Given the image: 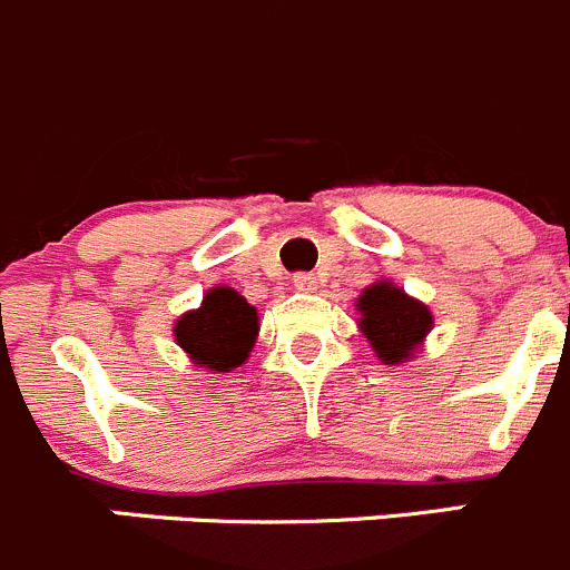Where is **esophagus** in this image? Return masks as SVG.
<instances>
[{
  "instance_id": "esophagus-1",
  "label": "esophagus",
  "mask_w": 570,
  "mask_h": 570,
  "mask_svg": "<svg viewBox=\"0 0 570 570\" xmlns=\"http://www.w3.org/2000/svg\"><path fill=\"white\" fill-rule=\"evenodd\" d=\"M293 285H296L298 291L309 293L318 287V277H315V274H296V277H293Z\"/></svg>"
}]
</instances>
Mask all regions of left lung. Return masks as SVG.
Here are the masks:
<instances>
[{
	"mask_svg": "<svg viewBox=\"0 0 570 570\" xmlns=\"http://www.w3.org/2000/svg\"><path fill=\"white\" fill-rule=\"evenodd\" d=\"M360 318L357 326L368 337L376 360L385 365H404L424 348L432 332L430 307L391 279L368 285L354 302Z\"/></svg>",
	"mask_w": 570,
	"mask_h": 570,
	"instance_id": "left-lung-1",
	"label": "left lung"
}]
</instances>
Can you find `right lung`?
<instances>
[{
  "instance_id": "obj_1",
  "label": "right lung",
  "mask_w": 570,
  "mask_h": 570,
  "mask_svg": "<svg viewBox=\"0 0 570 570\" xmlns=\"http://www.w3.org/2000/svg\"><path fill=\"white\" fill-rule=\"evenodd\" d=\"M261 315L235 287L216 285L196 309L174 321V341L196 368L227 374L249 360L257 343Z\"/></svg>"
}]
</instances>
